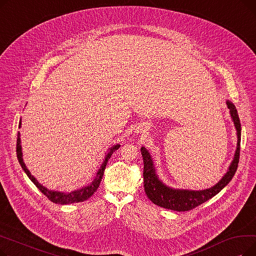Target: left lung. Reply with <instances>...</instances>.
<instances>
[{
    "mask_svg": "<svg viewBox=\"0 0 256 256\" xmlns=\"http://www.w3.org/2000/svg\"><path fill=\"white\" fill-rule=\"evenodd\" d=\"M226 104L228 109H230V113L236 130L238 142L234 158L222 178L214 186L204 190H188L171 188L158 178L152 154L144 146H142L141 154L143 156L144 163V190L147 197L152 200V202L160 208L176 212L190 210L200 204H202L214 195H217L224 186L230 184V182L232 180L234 176L238 164L240 145V124L236 106L230 100H227Z\"/></svg>",
    "mask_w": 256,
    "mask_h": 256,
    "instance_id": "left-lung-1",
    "label": "left lung"
}]
</instances>
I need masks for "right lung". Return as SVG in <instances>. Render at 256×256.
<instances>
[{"mask_svg": "<svg viewBox=\"0 0 256 256\" xmlns=\"http://www.w3.org/2000/svg\"><path fill=\"white\" fill-rule=\"evenodd\" d=\"M20 126H22V119L20 121L18 128H20ZM119 147H120V144H116V145H113L112 147H110L109 150H108V152H106V156H104L102 163L100 169L96 172V178H94V180L89 184L84 186L82 188H80V189H76V190H74V191H70V192H60V191H55V190H48V188L42 186L32 176L31 172L29 171V169L26 168V166L24 162V158H22V141H20V132L18 134L16 154H18V162H20L22 170L26 172V176H28V178L32 180V182L52 201V202L58 204H70L82 202V201L87 200L88 198H90L94 194V192H96L98 189L100 184L102 176H104V171L106 166L108 164V160H109V158H111L113 152L115 150H117Z\"/></svg>", "mask_w": 256, "mask_h": 256, "instance_id": "right-lung-1", "label": "right lung"}]
</instances>
